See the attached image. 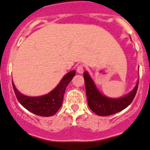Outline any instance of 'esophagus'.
<instances>
[{
	"instance_id": "1",
	"label": "esophagus",
	"mask_w": 150,
	"mask_h": 150,
	"mask_svg": "<svg viewBox=\"0 0 150 150\" xmlns=\"http://www.w3.org/2000/svg\"><path fill=\"white\" fill-rule=\"evenodd\" d=\"M77 72L80 74H82L84 72V67H83L82 65H80V66H77Z\"/></svg>"
}]
</instances>
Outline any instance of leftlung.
Here are the masks:
<instances>
[{
  "label": "left lung",
  "mask_w": 150,
  "mask_h": 150,
  "mask_svg": "<svg viewBox=\"0 0 150 150\" xmlns=\"http://www.w3.org/2000/svg\"><path fill=\"white\" fill-rule=\"evenodd\" d=\"M86 94L88 105L93 112L99 116H108L123 110L133 101L138 86V82L133 90L120 98H113L106 96L99 91L87 71L84 73Z\"/></svg>",
  "instance_id": "1"
}]
</instances>
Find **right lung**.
I'll use <instances>...</instances> for the list:
<instances>
[{
    "label": "right lung",
    "instance_id": "obj_1",
    "mask_svg": "<svg viewBox=\"0 0 150 150\" xmlns=\"http://www.w3.org/2000/svg\"><path fill=\"white\" fill-rule=\"evenodd\" d=\"M75 75L71 70L61 79L60 82L47 94L41 96H28L19 92L12 82V86L18 101L30 112L42 117H50L56 114L61 107L66 86Z\"/></svg>",
    "mask_w": 150,
    "mask_h": 150
}]
</instances>
